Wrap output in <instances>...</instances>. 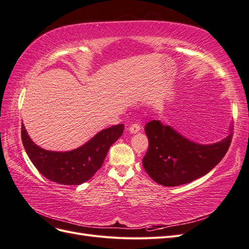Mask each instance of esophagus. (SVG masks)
Here are the masks:
<instances>
[{
    "mask_svg": "<svg viewBox=\"0 0 249 249\" xmlns=\"http://www.w3.org/2000/svg\"><path fill=\"white\" fill-rule=\"evenodd\" d=\"M140 124H137V123H135V124H132L131 125H130V127H129V131L132 133V134H136V133H138L139 131H140Z\"/></svg>",
    "mask_w": 249,
    "mask_h": 249,
    "instance_id": "34e87169",
    "label": "esophagus"
}]
</instances>
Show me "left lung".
Returning <instances> with one entry per match:
<instances>
[{
	"label": "left lung",
	"mask_w": 249,
	"mask_h": 249,
	"mask_svg": "<svg viewBox=\"0 0 249 249\" xmlns=\"http://www.w3.org/2000/svg\"><path fill=\"white\" fill-rule=\"evenodd\" d=\"M148 149L143 167L156 183L175 187L207 175L228 153L232 134L214 144H197L186 139L160 120L145 125Z\"/></svg>",
	"instance_id": "left-lung-1"
}]
</instances>
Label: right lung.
<instances>
[{
    "label": "right lung",
    "mask_w": 249,
    "mask_h": 249,
    "mask_svg": "<svg viewBox=\"0 0 249 249\" xmlns=\"http://www.w3.org/2000/svg\"><path fill=\"white\" fill-rule=\"evenodd\" d=\"M124 129V124L113 125L97 133L79 148L61 153L36 145L22 124L21 141L30 160L43 177L60 185H80L101 168L110 146L122 136Z\"/></svg>",
    "instance_id": "obj_1"
}]
</instances>
